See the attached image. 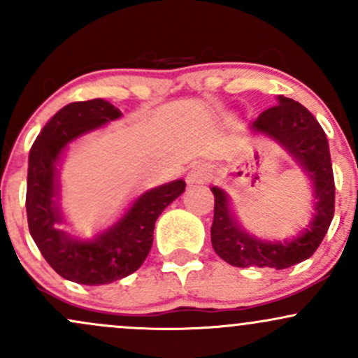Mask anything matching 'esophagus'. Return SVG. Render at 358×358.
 <instances>
[{"label":"esophagus","instance_id":"34e87169","mask_svg":"<svg viewBox=\"0 0 358 358\" xmlns=\"http://www.w3.org/2000/svg\"><path fill=\"white\" fill-rule=\"evenodd\" d=\"M212 176V168L207 163H195L192 165L190 171H188L187 180L188 183H205L208 182Z\"/></svg>","mask_w":358,"mask_h":358}]
</instances>
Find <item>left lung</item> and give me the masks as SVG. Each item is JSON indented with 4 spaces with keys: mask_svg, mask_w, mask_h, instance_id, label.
<instances>
[{
    "mask_svg": "<svg viewBox=\"0 0 358 358\" xmlns=\"http://www.w3.org/2000/svg\"><path fill=\"white\" fill-rule=\"evenodd\" d=\"M252 127L286 146L313 180L315 219L293 241H259L237 225L229 208L227 195L213 187L212 245L217 256L236 268L286 269L313 256L334 219L335 180L327 134L305 106L282 96H279V104L259 114Z\"/></svg>",
    "mask_w": 358,
    "mask_h": 358,
    "instance_id": "left-lung-1",
    "label": "left lung"
}]
</instances>
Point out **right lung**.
Segmentation results:
<instances>
[{
	"instance_id": "add662e5",
	"label": "right lung",
	"mask_w": 358,
	"mask_h": 358,
	"mask_svg": "<svg viewBox=\"0 0 358 358\" xmlns=\"http://www.w3.org/2000/svg\"><path fill=\"white\" fill-rule=\"evenodd\" d=\"M121 117L109 101L71 102L53 116L30 150L27 178L28 229L45 261L55 273L79 285H108L129 276L145 262L153 245L155 222L185 192L183 180L143 193L116 225L97 239L73 241L57 229L62 222L57 195V159L80 134Z\"/></svg>"
}]
</instances>
